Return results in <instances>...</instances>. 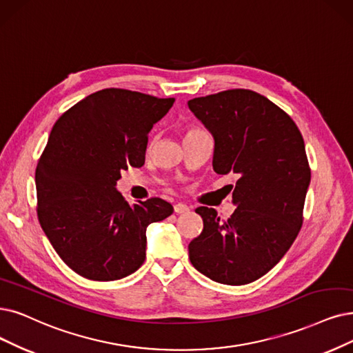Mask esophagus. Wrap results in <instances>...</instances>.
I'll return each instance as SVG.
<instances>
[{
	"instance_id": "1",
	"label": "esophagus",
	"mask_w": 353,
	"mask_h": 353,
	"mask_svg": "<svg viewBox=\"0 0 353 353\" xmlns=\"http://www.w3.org/2000/svg\"><path fill=\"white\" fill-rule=\"evenodd\" d=\"M174 211H175V213H178V214H184V213H188L190 207L187 204H184V203H178V204L174 205Z\"/></svg>"
}]
</instances>
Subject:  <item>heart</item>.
Returning a JSON list of instances; mask_svg holds the SVG:
<instances>
[{
	"mask_svg": "<svg viewBox=\"0 0 353 353\" xmlns=\"http://www.w3.org/2000/svg\"><path fill=\"white\" fill-rule=\"evenodd\" d=\"M196 130H199V129H195V130H190V132H196Z\"/></svg>",
	"mask_w": 353,
	"mask_h": 353,
	"instance_id": "obj_1",
	"label": "heart"
}]
</instances>
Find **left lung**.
<instances>
[{
    "label": "left lung",
    "instance_id": "1",
    "mask_svg": "<svg viewBox=\"0 0 353 353\" xmlns=\"http://www.w3.org/2000/svg\"><path fill=\"white\" fill-rule=\"evenodd\" d=\"M188 107L214 137V171L237 175V208L228 220L214 208L195 210L204 228L188 245L190 261L216 283H253L283 259L301 229L312 176L303 136L284 110L250 90L199 97Z\"/></svg>",
    "mask_w": 353,
    "mask_h": 353
}]
</instances>
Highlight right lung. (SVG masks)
Returning a JSON list of instances; mask_svg holds the SVG:
<instances>
[{
  "mask_svg": "<svg viewBox=\"0 0 353 353\" xmlns=\"http://www.w3.org/2000/svg\"><path fill=\"white\" fill-rule=\"evenodd\" d=\"M175 98L107 88L54 123L36 168L37 217L56 253L78 275L116 281L146 258V229L174 213L162 199L130 205L121 171L145 163L148 134Z\"/></svg>",
  "mask_w": 353,
  "mask_h": 353,
  "instance_id": "add662e5",
  "label": "right lung"
}]
</instances>
